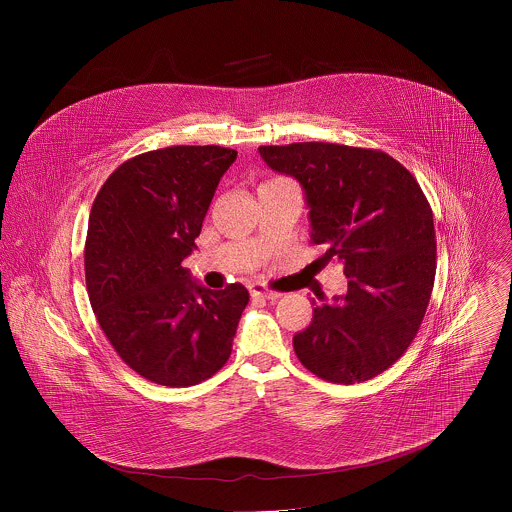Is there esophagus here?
Segmentation results:
<instances>
[{
  "mask_svg": "<svg viewBox=\"0 0 512 512\" xmlns=\"http://www.w3.org/2000/svg\"><path fill=\"white\" fill-rule=\"evenodd\" d=\"M251 295H255V297H263V299H270V301H274V299H278V297H280V293L265 290V288H263V286H259V284L251 286Z\"/></svg>",
  "mask_w": 512,
  "mask_h": 512,
  "instance_id": "esophagus-1",
  "label": "esophagus"
}]
</instances>
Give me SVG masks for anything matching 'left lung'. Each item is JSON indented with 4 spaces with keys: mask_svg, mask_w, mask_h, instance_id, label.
Here are the masks:
<instances>
[{
    "mask_svg": "<svg viewBox=\"0 0 512 512\" xmlns=\"http://www.w3.org/2000/svg\"><path fill=\"white\" fill-rule=\"evenodd\" d=\"M305 194L311 244L338 259L347 292L313 309L293 336L301 365L334 384L365 382L411 345L434 288L436 232L413 174L388 153L301 142L259 147Z\"/></svg>",
    "mask_w": 512,
    "mask_h": 512,
    "instance_id": "obj_1",
    "label": "left lung"
}]
</instances>
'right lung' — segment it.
Segmentation results:
<instances>
[{
  "mask_svg": "<svg viewBox=\"0 0 512 512\" xmlns=\"http://www.w3.org/2000/svg\"><path fill=\"white\" fill-rule=\"evenodd\" d=\"M238 151L174 146L122 163L101 186L84 247L86 288L107 340L149 382L195 386L232 353L249 293L209 290L182 261Z\"/></svg>",
  "mask_w": 512,
  "mask_h": 512,
  "instance_id": "add662e5",
  "label": "right lung"
}]
</instances>
